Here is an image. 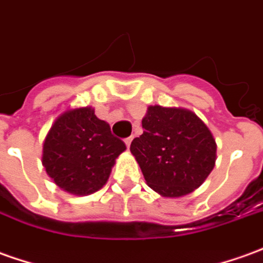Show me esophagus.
Here are the masks:
<instances>
[{
    "instance_id": "obj_1",
    "label": "esophagus",
    "mask_w": 263,
    "mask_h": 263,
    "mask_svg": "<svg viewBox=\"0 0 263 263\" xmlns=\"http://www.w3.org/2000/svg\"><path fill=\"white\" fill-rule=\"evenodd\" d=\"M131 142H132V137L126 138V139H125V144H126V146H128V148L131 146Z\"/></svg>"
}]
</instances>
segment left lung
Wrapping results in <instances>:
<instances>
[{
	"mask_svg": "<svg viewBox=\"0 0 263 263\" xmlns=\"http://www.w3.org/2000/svg\"><path fill=\"white\" fill-rule=\"evenodd\" d=\"M142 128L131 152L151 188L166 198H179L201 186L216 161L208 126L192 111L155 105L148 106Z\"/></svg>",
	"mask_w": 263,
	"mask_h": 263,
	"instance_id": "obj_1",
	"label": "left lung"
}]
</instances>
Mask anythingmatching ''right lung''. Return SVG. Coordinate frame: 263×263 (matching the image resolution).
<instances>
[{
    "mask_svg": "<svg viewBox=\"0 0 263 263\" xmlns=\"http://www.w3.org/2000/svg\"><path fill=\"white\" fill-rule=\"evenodd\" d=\"M126 149L92 108L69 109L55 119L45 137L42 165L60 188L89 195L108 181L115 159Z\"/></svg>",
    "mask_w": 263,
    "mask_h": 263,
    "instance_id": "add662e5",
    "label": "right lung"
}]
</instances>
